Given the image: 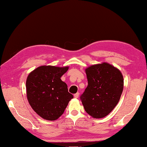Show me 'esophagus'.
I'll return each mask as SVG.
<instances>
[{
	"mask_svg": "<svg viewBox=\"0 0 147 147\" xmlns=\"http://www.w3.org/2000/svg\"><path fill=\"white\" fill-rule=\"evenodd\" d=\"M79 93H77L76 94H74V97L75 98H78L79 97Z\"/></svg>",
	"mask_w": 147,
	"mask_h": 147,
	"instance_id": "1",
	"label": "esophagus"
}]
</instances>
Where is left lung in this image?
I'll return each mask as SVG.
<instances>
[{
  "instance_id": "1",
  "label": "left lung",
  "mask_w": 147,
  "mask_h": 147,
  "mask_svg": "<svg viewBox=\"0 0 147 147\" xmlns=\"http://www.w3.org/2000/svg\"><path fill=\"white\" fill-rule=\"evenodd\" d=\"M85 71L88 84L80 96L83 106L93 118H104L120 100L123 89L122 74L107 63L91 66Z\"/></svg>"
}]
</instances>
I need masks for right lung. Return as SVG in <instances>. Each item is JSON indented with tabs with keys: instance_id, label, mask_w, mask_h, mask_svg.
<instances>
[{
	"instance_id": "1",
	"label": "right lung",
	"mask_w": 147,
	"mask_h": 147,
	"mask_svg": "<svg viewBox=\"0 0 147 147\" xmlns=\"http://www.w3.org/2000/svg\"><path fill=\"white\" fill-rule=\"evenodd\" d=\"M68 66H41L27 78V98L32 109L45 120H56L64 113L74 96L61 79Z\"/></svg>"
}]
</instances>
